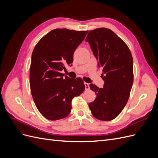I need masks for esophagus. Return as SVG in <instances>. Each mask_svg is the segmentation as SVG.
Masks as SVG:
<instances>
[{
    "mask_svg": "<svg viewBox=\"0 0 158 158\" xmlns=\"http://www.w3.org/2000/svg\"><path fill=\"white\" fill-rule=\"evenodd\" d=\"M85 84V89H89V85L88 83L86 82H84Z\"/></svg>",
    "mask_w": 158,
    "mask_h": 158,
    "instance_id": "1",
    "label": "esophagus"
}]
</instances>
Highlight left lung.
Segmentation results:
<instances>
[{"instance_id":"8db88e82","label":"left lung","mask_w":158,"mask_h":158,"mask_svg":"<svg viewBox=\"0 0 158 158\" xmlns=\"http://www.w3.org/2000/svg\"><path fill=\"white\" fill-rule=\"evenodd\" d=\"M85 41L98 60V66L103 68L104 80L102 88L89 84L96 98L89 103V108L95 118L111 121L121 113L130 96L134 80L131 52L125 43L107 28L89 31Z\"/></svg>"}]
</instances>
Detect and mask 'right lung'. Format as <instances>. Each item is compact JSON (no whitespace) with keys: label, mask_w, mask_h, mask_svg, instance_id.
<instances>
[{"label":"right lung","mask_w":158,"mask_h":158,"mask_svg":"<svg viewBox=\"0 0 158 158\" xmlns=\"http://www.w3.org/2000/svg\"><path fill=\"white\" fill-rule=\"evenodd\" d=\"M88 31L55 29L43 37L33 51L31 92L37 109L49 120L67 117L72 100L85 89L82 78L64 76L62 70H66V66H72L74 52Z\"/></svg>","instance_id":"obj_1"}]
</instances>
